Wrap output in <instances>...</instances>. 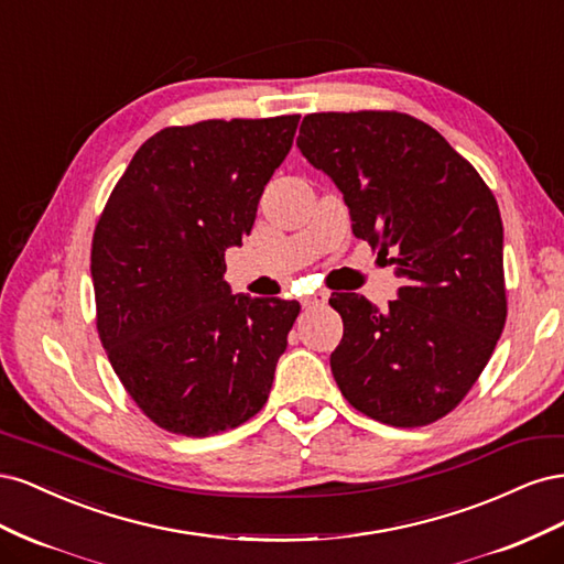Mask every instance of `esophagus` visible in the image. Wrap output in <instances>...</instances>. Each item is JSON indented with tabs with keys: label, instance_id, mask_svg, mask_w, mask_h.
<instances>
[{
	"label": "esophagus",
	"instance_id": "34e87169",
	"mask_svg": "<svg viewBox=\"0 0 564 564\" xmlns=\"http://www.w3.org/2000/svg\"><path fill=\"white\" fill-rule=\"evenodd\" d=\"M327 299H329V294H327V292H315L313 296H305V299H301V303H303V308H305V311H311V308H319V305L327 303Z\"/></svg>",
	"mask_w": 564,
	"mask_h": 564
}]
</instances>
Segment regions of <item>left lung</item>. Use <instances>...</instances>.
I'll return each instance as SVG.
<instances>
[{
	"label": "left lung",
	"mask_w": 564,
	"mask_h": 564,
	"mask_svg": "<svg viewBox=\"0 0 564 564\" xmlns=\"http://www.w3.org/2000/svg\"><path fill=\"white\" fill-rule=\"evenodd\" d=\"M296 145L344 193L355 237L402 280L383 311L360 294H332L344 317L329 360L340 392L398 429L442 419L506 324L497 199L433 127L404 112H315Z\"/></svg>",
	"instance_id": "obj_1"
}]
</instances>
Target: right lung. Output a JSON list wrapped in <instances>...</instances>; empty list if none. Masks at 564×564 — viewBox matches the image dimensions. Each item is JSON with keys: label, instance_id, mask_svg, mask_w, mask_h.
Instances as JSON below:
<instances>
[{"label": "right lung", "instance_id": "obj_1", "mask_svg": "<svg viewBox=\"0 0 564 564\" xmlns=\"http://www.w3.org/2000/svg\"><path fill=\"white\" fill-rule=\"evenodd\" d=\"M299 119L162 129L135 152L98 220V334L119 381L164 431L224 433L268 400L301 305L232 294L226 249L251 232Z\"/></svg>", "mask_w": 564, "mask_h": 564}]
</instances>
